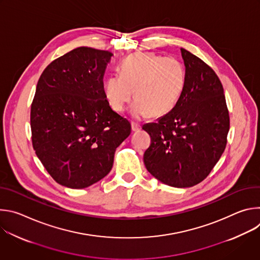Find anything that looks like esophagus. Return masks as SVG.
I'll return each mask as SVG.
<instances>
[{
    "label": "esophagus",
    "instance_id": "1",
    "mask_svg": "<svg viewBox=\"0 0 260 260\" xmlns=\"http://www.w3.org/2000/svg\"><path fill=\"white\" fill-rule=\"evenodd\" d=\"M140 129H141V127H140L137 123L132 122V131H133V132H139Z\"/></svg>",
    "mask_w": 260,
    "mask_h": 260
}]
</instances>
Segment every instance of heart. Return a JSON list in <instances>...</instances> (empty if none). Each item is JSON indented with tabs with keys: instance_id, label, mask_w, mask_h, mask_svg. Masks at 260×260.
<instances>
[{
	"instance_id": "1",
	"label": "heart",
	"mask_w": 260,
	"mask_h": 260,
	"mask_svg": "<svg viewBox=\"0 0 260 260\" xmlns=\"http://www.w3.org/2000/svg\"><path fill=\"white\" fill-rule=\"evenodd\" d=\"M119 71L121 75H111L104 80L103 92L110 107L122 112L135 91L136 101L131 108L135 119L171 112L186 82V71L180 60L152 52L129 55Z\"/></svg>"
}]
</instances>
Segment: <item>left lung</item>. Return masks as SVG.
Masks as SVG:
<instances>
[{
    "mask_svg": "<svg viewBox=\"0 0 260 260\" xmlns=\"http://www.w3.org/2000/svg\"><path fill=\"white\" fill-rule=\"evenodd\" d=\"M186 82L176 107L143 125L151 137L144 164L154 178L177 188L202 182L223 153L230 131L224 91L215 72L181 48Z\"/></svg>",
    "mask_w": 260,
    "mask_h": 260,
    "instance_id": "1",
    "label": "left lung"
}]
</instances>
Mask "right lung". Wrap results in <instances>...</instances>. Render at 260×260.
<instances>
[{
    "instance_id": "obj_1",
    "label": "right lung",
    "mask_w": 260,
    "mask_h": 260,
    "mask_svg": "<svg viewBox=\"0 0 260 260\" xmlns=\"http://www.w3.org/2000/svg\"><path fill=\"white\" fill-rule=\"evenodd\" d=\"M113 54L78 47L43 71L30 107L34 150L49 175L73 189L86 188L113 167L131 123L111 109L103 77Z\"/></svg>"
}]
</instances>
